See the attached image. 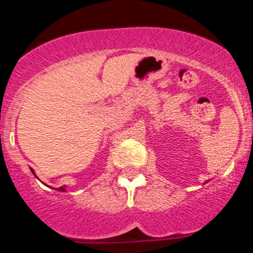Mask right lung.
Segmentation results:
<instances>
[{"mask_svg": "<svg viewBox=\"0 0 253 253\" xmlns=\"http://www.w3.org/2000/svg\"><path fill=\"white\" fill-rule=\"evenodd\" d=\"M32 172H33V173H34V171H33V169H32ZM59 191L60 192H65V187H60V188H59Z\"/></svg>", "mask_w": 253, "mask_h": 253, "instance_id": "right-lung-1", "label": "right lung"}]
</instances>
